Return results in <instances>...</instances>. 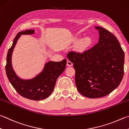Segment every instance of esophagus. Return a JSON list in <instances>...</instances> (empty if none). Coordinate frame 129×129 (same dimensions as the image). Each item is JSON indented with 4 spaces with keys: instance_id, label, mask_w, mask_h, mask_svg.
<instances>
[{
    "instance_id": "obj_1",
    "label": "esophagus",
    "mask_w": 129,
    "mask_h": 129,
    "mask_svg": "<svg viewBox=\"0 0 129 129\" xmlns=\"http://www.w3.org/2000/svg\"><path fill=\"white\" fill-rule=\"evenodd\" d=\"M67 65L68 67H72L73 65V63L71 61H69V60H67Z\"/></svg>"
}]
</instances>
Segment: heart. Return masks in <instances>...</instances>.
<instances>
[{
	"instance_id": "1",
	"label": "heart",
	"mask_w": 129,
	"mask_h": 129,
	"mask_svg": "<svg viewBox=\"0 0 129 129\" xmlns=\"http://www.w3.org/2000/svg\"><path fill=\"white\" fill-rule=\"evenodd\" d=\"M90 44H91V40L89 38H86L83 39L82 41L81 42L80 47L82 48H85L90 46Z\"/></svg>"
}]
</instances>
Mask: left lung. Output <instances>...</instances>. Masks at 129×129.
<instances>
[{"label": "left lung", "instance_id": "obj_1", "mask_svg": "<svg viewBox=\"0 0 129 129\" xmlns=\"http://www.w3.org/2000/svg\"><path fill=\"white\" fill-rule=\"evenodd\" d=\"M99 32L98 43L83 52L72 51L67 57L73 64L78 91L89 98H101L118 87L124 74L125 54L116 37L108 30Z\"/></svg>", "mask_w": 129, "mask_h": 129}]
</instances>
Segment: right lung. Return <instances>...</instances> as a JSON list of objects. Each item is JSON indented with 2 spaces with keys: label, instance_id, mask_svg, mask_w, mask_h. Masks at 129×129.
Listing matches in <instances>:
<instances>
[{
  "label": "right lung",
  "instance_id": "obj_1",
  "mask_svg": "<svg viewBox=\"0 0 129 129\" xmlns=\"http://www.w3.org/2000/svg\"><path fill=\"white\" fill-rule=\"evenodd\" d=\"M34 32V30H28L19 32L16 35L12 45L8 51L6 71L11 85L21 96L28 99L41 100L46 99L53 92L57 79L64 72L66 67L67 60L46 63L42 72L32 79H23L19 78L13 71L12 65L13 49L21 35H30Z\"/></svg>",
  "mask_w": 129,
  "mask_h": 129
}]
</instances>
